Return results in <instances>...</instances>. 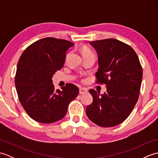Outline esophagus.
Masks as SVG:
<instances>
[{
  "instance_id": "esophagus-1",
  "label": "esophagus",
  "mask_w": 158,
  "mask_h": 158,
  "mask_svg": "<svg viewBox=\"0 0 158 158\" xmlns=\"http://www.w3.org/2000/svg\"><path fill=\"white\" fill-rule=\"evenodd\" d=\"M87 92H88V89L84 88H79V94H85Z\"/></svg>"
}]
</instances>
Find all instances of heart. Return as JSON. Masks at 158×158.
Here are the masks:
<instances>
[{"mask_svg":"<svg viewBox=\"0 0 158 158\" xmlns=\"http://www.w3.org/2000/svg\"><path fill=\"white\" fill-rule=\"evenodd\" d=\"M81 53H82V55L83 56L86 55V54H90V53H92V52L90 51L89 49L85 48V47H83V48L81 49Z\"/></svg>","mask_w":158,"mask_h":158,"instance_id":"1","label":"heart"}]
</instances>
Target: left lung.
Wrapping results in <instances>:
<instances>
[{
	"mask_svg": "<svg viewBox=\"0 0 158 158\" xmlns=\"http://www.w3.org/2000/svg\"><path fill=\"white\" fill-rule=\"evenodd\" d=\"M89 44L98 53L96 82L105 84L106 92L100 96L89 89L93 102L87 106V116L99 126H115L127 119L138 101L142 66L135 50L119 40L106 39Z\"/></svg>",
	"mask_w": 158,
	"mask_h": 158,
	"instance_id": "left-lung-1",
	"label": "left lung"
}]
</instances>
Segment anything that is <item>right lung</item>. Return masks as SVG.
<instances>
[{
  "instance_id": "1",
  "label": "right lung",
  "mask_w": 158,
  "mask_h": 158,
  "mask_svg": "<svg viewBox=\"0 0 158 158\" xmlns=\"http://www.w3.org/2000/svg\"><path fill=\"white\" fill-rule=\"evenodd\" d=\"M74 43L48 37L33 43L22 53L17 66L15 85L21 105L32 119L51 123L62 119L79 88L67 83L62 89L52 84V77L62 68L66 52Z\"/></svg>"
}]
</instances>
